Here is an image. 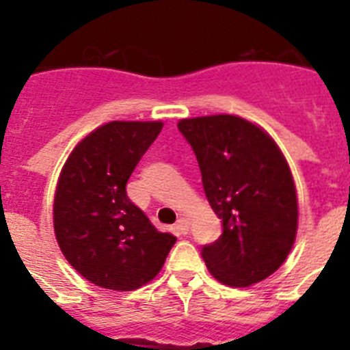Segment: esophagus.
I'll use <instances>...</instances> for the list:
<instances>
[{"instance_id": "obj_1", "label": "esophagus", "mask_w": 350, "mask_h": 350, "mask_svg": "<svg viewBox=\"0 0 350 350\" xmlns=\"http://www.w3.org/2000/svg\"><path fill=\"white\" fill-rule=\"evenodd\" d=\"M176 230L180 234H187L189 232V219L187 218H180L176 221Z\"/></svg>"}]
</instances>
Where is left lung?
Instances as JSON below:
<instances>
[{"label":"left lung","instance_id":"obj_1","mask_svg":"<svg viewBox=\"0 0 350 350\" xmlns=\"http://www.w3.org/2000/svg\"><path fill=\"white\" fill-rule=\"evenodd\" d=\"M202 170L203 189L224 232L205 245L208 272L230 287H249L287 260L298 230L293 174L269 134L243 118L181 120Z\"/></svg>","mask_w":350,"mask_h":350}]
</instances>
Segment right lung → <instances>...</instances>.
I'll use <instances>...</instances> for the list:
<instances>
[{
  "mask_svg": "<svg viewBox=\"0 0 350 350\" xmlns=\"http://www.w3.org/2000/svg\"><path fill=\"white\" fill-rule=\"evenodd\" d=\"M161 129V121H111L83 137L63 165L54 196L57 245L98 287L139 288L176 243L126 196V181Z\"/></svg>",
  "mask_w": 350,
  "mask_h": 350,
  "instance_id": "add662e5",
  "label": "right lung"
}]
</instances>
